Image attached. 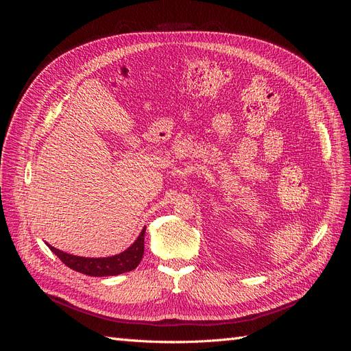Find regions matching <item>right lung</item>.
<instances>
[{
  "instance_id": "1",
  "label": "right lung",
  "mask_w": 351,
  "mask_h": 351,
  "mask_svg": "<svg viewBox=\"0 0 351 351\" xmlns=\"http://www.w3.org/2000/svg\"><path fill=\"white\" fill-rule=\"evenodd\" d=\"M145 231L146 227L142 230L139 237L136 239L129 249L110 258H82L61 252L49 246V244L48 247L57 254L62 263L67 265L73 271L86 274L89 277H112V275L133 271L141 263L145 252Z\"/></svg>"
}]
</instances>
